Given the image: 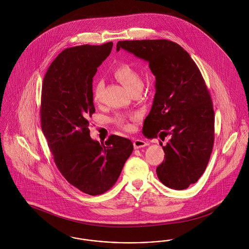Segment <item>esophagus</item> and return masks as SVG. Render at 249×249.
Masks as SVG:
<instances>
[{"mask_svg": "<svg viewBox=\"0 0 249 249\" xmlns=\"http://www.w3.org/2000/svg\"><path fill=\"white\" fill-rule=\"evenodd\" d=\"M145 145H147V142H144L142 140H140V139H136V140L133 141V146H134L135 149L141 148V147H143Z\"/></svg>", "mask_w": 249, "mask_h": 249, "instance_id": "esophagus-1", "label": "esophagus"}]
</instances>
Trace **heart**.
Returning <instances> with one entry per match:
<instances>
[{
    "instance_id": "b5f03b06",
    "label": "heart",
    "mask_w": 249,
    "mask_h": 249,
    "mask_svg": "<svg viewBox=\"0 0 249 249\" xmlns=\"http://www.w3.org/2000/svg\"><path fill=\"white\" fill-rule=\"evenodd\" d=\"M114 75L129 91L135 89L142 88V79L138 71L128 63H120L114 70ZM104 90V82L101 79L95 80L92 87V97L95 103H99L102 99ZM117 122L120 127L125 130H130V123L124 116H118Z\"/></svg>"
}]
</instances>
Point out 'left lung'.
I'll list each match as a JSON object with an SVG mask.
<instances>
[{
  "label": "left lung",
  "mask_w": 249,
  "mask_h": 249,
  "mask_svg": "<svg viewBox=\"0 0 249 249\" xmlns=\"http://www.w3.org/2000/svg\"><path fill=\"white\" fill-rule=\"evenodd\" d=\"M120 48L147 61L156 77L142 133L171 135L161 143L165 160L156 172L166 187L185 190L204 173L214 139L213 104L201 71L184 48L169 40L119 41L117 51Z\"/></svg>",
  "instance_id": "8db88e82"
}]
</instances>
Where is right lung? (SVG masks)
<instances>
[{"label": "right lung", "mask_w": 249, "mask_h": 249, "mask_svg": "<svg viewBox=\"0 0 249 249\" xmlns=\"http://www.w3.org/2000/svg\"><path fill=\"white\" fill-rule=\"evenodd\" d=\"M112 48L109 42L64 49L42 86L41 127L56 166L71 185L92 196L115 185L133 150L127 138L111 135L100 143L89 135L93 77Z\"/></svg>", "instance_id": "right-lung-1"}]
</instances>
